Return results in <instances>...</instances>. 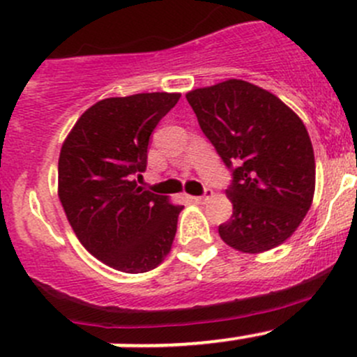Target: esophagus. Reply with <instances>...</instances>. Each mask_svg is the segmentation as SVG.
I'll use <instances>...</instances> for the list:
<instances>
[{"mask_svg": "<svg viewBox=\"0 0 357 357\" xmlns=\"http://www.w3.org/2000/svg\"><path fill=\"white\" fill-rule=\"evenodd\" d=\"M211 197H213V190H211V188H206V192H204V195H200V197H193V200H195L197 204H204V202H207V200H209Z\"/></svg>", "mask_w": 357, "mask_h": 357, "instance_id": "esophagus-1", "label": "esophagus"}]
</instances>
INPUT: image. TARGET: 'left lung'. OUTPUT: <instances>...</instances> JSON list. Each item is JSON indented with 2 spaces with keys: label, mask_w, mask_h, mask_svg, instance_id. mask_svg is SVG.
Returning a JSON list of instances; mask_svg holds the SVG:
<instances>
[{
  "label": "left lung",
  "mask_w": 357,
  "mask_h": 357,
  "mask_svg": "<svg viewBox=\"0 0 357 357\" xmlns=\"http://www.w3.org/2000/svg\"><path fill=\"white\" fill-rule=\"evenodd\" d=\"M199 126L231 171L234 206L220 237L237 251H268L300 227L314 199L316 160L309 132L293 109L244 79L186 94Z\"/></svg>",
  "instance_id": "8db88e82"
}]
</instances>
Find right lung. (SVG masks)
<instances>
[{
	"label": "right lung",
	"mask_w": 357,
	"mask_h": 357,
	"mask_svg": "<svg viewBox=\"0 0 357 357\" xmlns=\"http://www.w3.org/2000/svg\"><path fill=\"white\" fill-rule=\"evenodd\" d=\"M181 94L109 98L86 109L59 157V199L83 248L105 265L143 274L164 261L183 206L137 185L155 127Z\"/></svg>",
	"instance_id": "right-lung-1"
}]
</instances>
